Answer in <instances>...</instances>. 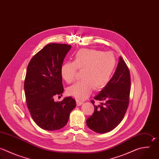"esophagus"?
Here are the masks:
<instances>
[{
  "instance_id": "esophagus-1",
  "label": "esophagus",
  "mask_w": 159,
  "mask_h": 159,
  "mask_svg": "<svg viewBox=\"0 0 159 159\" xmlns=\"http://www.w3.org/2000/svg\"><path fill=\"white\" fill-rule=\"evenodd\" d=\"M76 102H77V105L78 106H81V104H83L84 103L83 101H79V100H77Z\"/></svg>"
}]
</instances>
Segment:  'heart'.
I'll use <instances>...</instances> for the list:
<instances>
[{
    "instance_id": "b5f03b06",
    "label": "heart",
    "mask_w": 159,
    "mask_h": 159,
    "mask_svg": "<svg viewBox=\"0 0 159 159\" xmlns=\"http://www.w3.org/2000/svg\"><path fill=\"white\" fill-rule=\"evenodd\" d=\"M116 58L111 52H102L93 49H81L75 55L73 62L68 61L61 66V74L68 83L76 77L77 69L82 71L81 81L68 89L70 95L83 100L88 97L94 88L99 89L104 87L113 73Z\"/></svg>"
}]
</instances>
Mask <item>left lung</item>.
<instances>
[{"label":"left lung","instance_id":"left-lung-1","mask_svg":"<svg viewBox=\"0 0 159 159\" xmlns=\"http://www.w3.org/2000/svg\"><path fill=\"white\" fill-rule=\"evenodd\" d=\"M130 77L129 69L120 56L116 70L107 84L94 99L101 101L94 105V111L86 120L88 127L97 133L113 130L122 120L129 101Z\"/></svg>","mask_w":159,"mask_h":159}]
</instances>
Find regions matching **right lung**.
Wrapping results in <instances>:
<instances>
[{
	"label": "right lung",
	"mask_w": 159,
	"mask_h": 159,
	"mask_svg": "<svg viewBox=\"0 0 159 159\" xmlns=\"http://www.w3.org/2000/svg\"><path fill=\"white\" fill-rule=\"evenodd\" d=\"M71 45L50 43L31 59L27 66L24 90L28 109L35 122L42 129L56 130L68 122L76 103L72 97L56 102L54 96L61 95V66Z\"/></svg>",
	"instance_id": "obj_1"
}]
</instances>
